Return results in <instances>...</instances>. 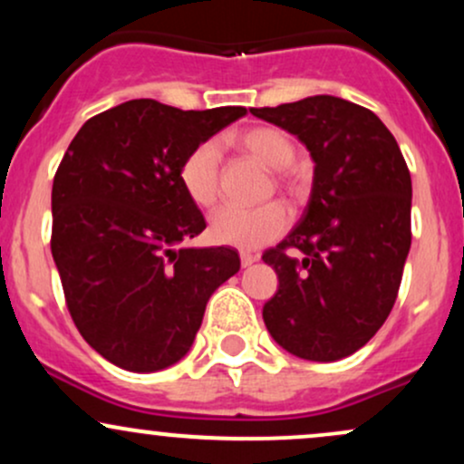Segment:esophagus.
Returning a JSON list of instances; mask_svg holds the SVG:
<instances>
[{"mask_svg":"<svg viewBox=\"0 0 464 464\" xmlns=\"http://www.w3.org/2000/svg\"><path fill=\"white\" fill-rule=\"evenodd\" d=\"M239 259H242V268H248V266H253L255 262H257V255L242 250V253H239Z\"/></svg>","mask_w":464,"mask_h":464,"instance_id":"esophagus-1","label":"esophagus"}]
</instances>
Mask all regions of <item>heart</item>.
<instances>
[{
    "label": "heart",
    "instance_id": "1",
    "mask_svg": "<svg viewBox=\"0 0 464 464\" xmlns=\"http://www.w3.org/2000/svg\"><path fill=\"white\" fill-rule=\"evenodd\" d=\"M231 141L266 168L275 169L279 185L292 188L296 183V172L290 165L295 161L296 148L285 130L275 126H253L236 132ZM179 183L194 205H214L220 194V146L209 140L191 148L180 161ZM287 225H290V214L279 202H268L253 209L228 205L211 216L209 236L218 244L255 250L284 236Z\"/></svg>",
    "mask_w": 464,
    "mask_h": 464
}]
</instances>
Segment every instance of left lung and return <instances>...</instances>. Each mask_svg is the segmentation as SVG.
Instances as JSON below:
<instances>
[{"mask_svg":"<svg viewBox=\"0 0 464 464\" xmlns=\"http://www.w3.org/2000/svg\"><path fill=\"white\" fill-rule=\"evenodd\" d=\"M250 113L299 137L316 163L301 222L262 257L279 276L264 323L296 358H347L395 305L412 242L408 165L380 117L349 100L312 95Z\"/></svg>","mask_w":464,"mask_h":464,"instance_id":"1","label":"left lung"}]
</instances>
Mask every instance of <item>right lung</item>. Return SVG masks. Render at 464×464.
<instances>
[{
    "label": "right lung",
    "instance_id": "right-lung-1",
    "mask_svg": "<svg viewBox=\"0 0 464 464\" xmlns=\"http://www.w3.org/2000/svg\"><path fill=\"white\" fill-rule=\"evenodd\" d=\"M246 115L129 100L82 124L52 185V257L80 335L132 372L188 353L233 248H189L205 218L179 183L191 148Z\"/></svg>",
    "mask_w": 464,
    "mask_h": 464
}]
</instances>
